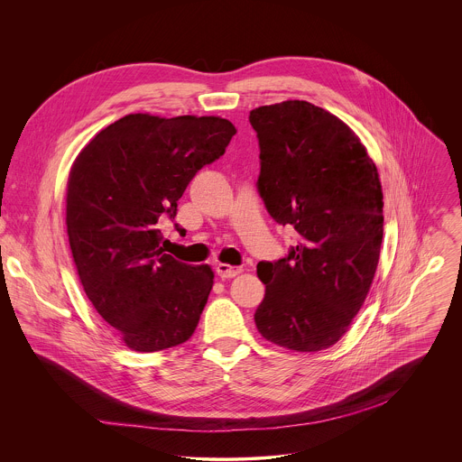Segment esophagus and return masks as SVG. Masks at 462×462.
<instances>
[{"mask_svg": "<svg viewBox=\"0 0 462 462\" xmlns=\"http://www.w3.org/2000/svg\"><path fill=\"white\" fill-rule=\"evenodd\" d=\"M217 273L220 275V279H231V277H236L238 273H242V266L220 263L217 266Z\"/></svg>", "mask_w": 462, "mask_h": 462, "instance_id": "obj_1", "label": "esophagus"}]
</instances>
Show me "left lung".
<instances>
[{
    "mask_svg": "<svg viewBox=\"0 0 462 462\" xmlns=\"http://www.w3.org/2000/svg\"><path fill=\"white\" fill-rule=\"evenodd\" d=\"M258 192L270 217L297 231V245L260 262L264 339L297 352L329 348L372 286L383 244V189L374 160L343 121L308 101L260 106Z\"/></svg>",
    "mask_w": 462,
    "mask_h": 462,
    "instance_id": "8db88e82",
    "label": "left lung"
}]
</instances>
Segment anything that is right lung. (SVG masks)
<instances>
[{"instance_id":"add662e5","label":"right lung","mask_w":462,"mask_h":462,"mask_svg":"<svg viewBox=\"0 0 462 462\" xmlns=\"http://www.w3.org/2000/svg\"><path fill=\"white\" fill-rule=\"evenodd\" d=\"M235 133L220 117L132 114L97 133L72 163V260L88 300L132 350L176 346L198 328L213 270L165 254L158 224L176 217L192 178L226 152Z\"/></svg>"}]
</instances>
